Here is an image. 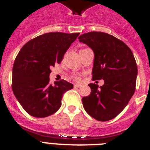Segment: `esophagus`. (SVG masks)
Here are the masks:
<instances>
[{"label": "esophagus", "instance_id": "34e87169", "mask_svg": "<svg viewBox=\"0 0 150 150\" xmlns=\"http://www.w3.org/2000/svg\"><path fill=\"white\" fill-rule=\"evenodd\" d=\"M81 87H82L81 85H79V84L74 85V88H81Z\"/></svg>", "mask_w": 150, "mask_h": 150}]
</instances>
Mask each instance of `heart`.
<instances>
[{"mask_svg":"<svg viewBox=\"0 0 150 150\" xmlns=\"http://www.w3.org/2000/svg\"><path fill=\"white\" fill-rule=\"evenodd\" d=\"M76 79H77V78H76Z\"/></svg>","mask_w":150,"mask_h":150,"instance_id":"1","label":"heart"}]
</instances>
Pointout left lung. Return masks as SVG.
<instances>
[{
    "label": "left lung",
    "instance_id": "8db88e82",
    "mask_svg": "<svg viewBox=\"0 0 150 150\" xmlns=\"http://www.w3.org/2000/svg\"><path fill=\"white\" fill-rule=\"evenodd\" d=\"M79 42L93 50L92 79H104L101 86L88 84L91 93L82 98L85 110L98 121L110 120L124 110L135 91L137 67L132 50L125 43L104 32L86 33Z\"/></svg>",
    "mask_w": 150,
    "mask_h": 150
}]
</instances>
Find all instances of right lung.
<instances>
[{
    "instance_id": "add662e5",
    "label": "right lung",
    "mask_w": 150,
    "mask_h": 150,
    "mask_svg": "<svg viewBox=\"0 0 150 150\" xmlns=\"http://www.w3.org/2000/svg\"><path fill=\"white\" fill-rule=\"evenodd\" d=\"M79 33H46L24 45L13 67L12 88L30 116L43 118L60 108L63 94L74 88L65 80L50 83V67L60 63Z\"/></svg>"
}]
</instances>
